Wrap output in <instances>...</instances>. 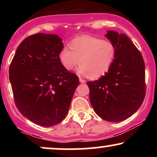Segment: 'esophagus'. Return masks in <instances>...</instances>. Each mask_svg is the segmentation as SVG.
Segmentation results:
<instances>
[{
    "instance_id": "esophagus-1",
    "label": "esophagus",
    "mask_w": 157,
    "mask_h": 157,
    "mask_svg": "<svg viewBox=\"0 0 157 157\" xmlns=\"http://www.w3.org/2000/svg\"><path fill=\"white\" fill-rule=\"evenodd\" d=\"M80 83H85V82H86V80H84L82 78H80Z\"/></svg>"
}]
</instances>
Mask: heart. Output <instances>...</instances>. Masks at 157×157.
Masks as SVG:
<instances>
[{
    "label": "heart",
    "instance_id": "1",
    "mask_svg": "<svg viewBox=\"0 0 157 157\" xmlns=\"http://www.w3.org/2000/svg\"><path fill=\"white\" fill-rule=\"evenodd\" d=\"M70 48L63 47L59 52L60 64L66 70L71 71L79 63L78 75L91 79H97L108 72L116 54L112 43L89 35L72 40Z\"/></svg>",
    "mask_w": 157,
    "mask_h": 157
}]
</instances>
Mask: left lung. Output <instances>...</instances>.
Returning a JSON list of instances; mask_svg holds the SVG:
<instances>
[{"instance_id": "1", "label": "left lung", "mask_w": 157, "mask_h": 157, "mask_svg": "<svg viewBox=\"0 0 157 157\" xmlns=\"http://www.w3.org/2000/svg\"><path fill=\"white\" fill-rule=\"evenodd\" d=\"M115 47L114 60L99 80L87 82L94 111L100 117L117 122L130 117L141 106L145 95V62L126 35L107 31Z\"/></svg>"}]
</instances>
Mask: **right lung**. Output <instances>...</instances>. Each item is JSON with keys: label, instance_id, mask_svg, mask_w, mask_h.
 <instances>
[{"label": "right lung", "instance_id": "1", "mask_svg": "<svg viewBox=\"0 0 157 157\" xmlns=\"http://www.w3.org/2000/svg\"><path fill=\"white\" fill-rule=\"evenodd\" d=\"M63 48L58 35L35 34L21 42L10 66L17 109L30 121L44 127L57 125L66 117L80 82L59 61Z\"/></svg>", "mask_w": 157, "mask_h": 157}]
</instances>
